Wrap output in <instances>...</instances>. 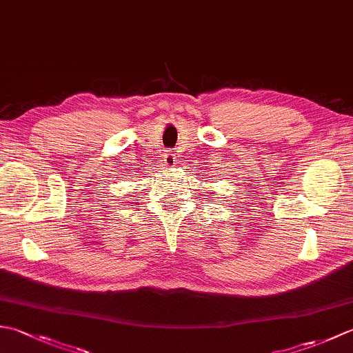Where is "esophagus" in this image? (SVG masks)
<instances>
[{
	"label": "esophagus",
	"instance_id": "34e87169",
	"mask_svg": "<svg viewBox=\"0 0 353 353\" xmlns=\"http://www.w3.org/2000/svg\"><path fill=\"white\" fill-rule=\"evenodd\" d=\"M176 163H177V159L174 153L170 152L168 154H165V165H167V167H174Z\"/></svg>",
	"mask_w": 353,
	"mask_h": 353
}]
</instances>
